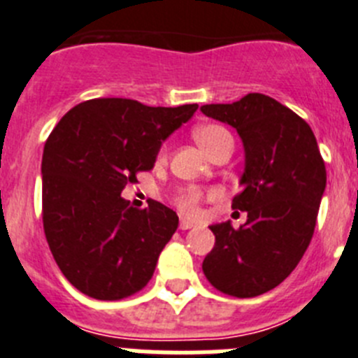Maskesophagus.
<instances>
[{
    "instance_id": "esophagus-1",
    "label": "esophagus",
    "mask_w": 358,
    "mask_h": 358,
    "mask_svg": "<svg viewBox=\"0 0 358 358\" xmlns=\"http://www.w3.org/2000/svg\"><path fill=\"white\" fill-rule=\"evenodd\" d=\"M192 227H194V223L187 222V220H182V222H180V231H189Z\"/></svg>"
}]
</instances>
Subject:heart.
Returning <instances> with one entry per match:
<instances>
[{
	"label": "heart",
	"instance_id": "obj_1",
	"mask_svg": "<svg viewBox=\"0 0 358 358\" xmlns=\"http://www.w3.org/2000/svg\"><path fill=\"white\" fill-rule=\"evenodd\" d=\"M194 141L200 144V148L203 149L207 155H213L220 145L225 141H232L231 133L227 131L225 127L216 126V124H205V126H198L194 129ZM167 148H162L160 158L166 157ZM216 196V192L213 191H203V189L198 187H185L180 189L175 196V205L182 210L183 214L187 216H196L200 213V205L203 200H210V198Z\"/></svg>",
	"mask_w": 358,
	"mask_h": 358
}]
</instances>
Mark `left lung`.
<instances>
[{
  "instance_id": "obj_1",
  "label": "left lung",
  "mask_w": 358,
  "mask_h": 358,
  "mask_svg": "<svg viewBox=\"0 0 358 358\" xmlns=\"http://www.w3.org/2000/svg\"><path fill=\"white\" fill-rule=\"evenodd\" d=\"M201 111L243 141V189L232 209L247 210L239 229L210 225L216 243L201 268L216 290L256 297L285 281L306 252L326 187L324 160L306 120L268 95L248 93Z\"/></svg>"
}]
</instances>
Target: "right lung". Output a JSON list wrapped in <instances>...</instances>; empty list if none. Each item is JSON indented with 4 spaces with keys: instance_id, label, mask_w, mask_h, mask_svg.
Listing matches in <instances>:
<instances>
[{
    "instance_id": "1",
    "label": "right lung",
    "mask_w": 358,
    "mask_h": 358,
    "mask_svg": "<svg viewBox=\"0 0 358 358\" xmlns=\"http://www.w3.org/2000/svg\"><path fill=\"white\" fill-rule=\"evenodd\" d=\"M196 110L92 99L71 108L46 138L45 236L64 278L85 295L119 301L153 278L178 216L155 200L145 209L129 207L120 192L153 169L162 142Z\"/></svg>"
}]
</instances>
